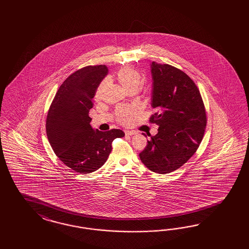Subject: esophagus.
Here are the masks:
<instances>
[{"instance_id":"esophagus-1","label":"esophagus","mask_w":249,"mask_h":249,"mask_svg":"<svg viewBox=\"0 0 249 249\" xmlns=\"http://www.w3.org/2000/svg\"><path fill=\"white\" fill-rule=\"evenodd\" d=\"M125 134L127 136H132L134 135V134H136V131H134V130H125Z\"/></svg>"}]
</instances>
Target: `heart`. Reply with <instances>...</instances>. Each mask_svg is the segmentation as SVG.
<instances>
[{"label":"heart","mask_w":249,"mask_h":249,"mask_svg":"<svg viewBox=\"0 0 249 249\" xmlns=\"http://www.w3.org/2000/svg\"><path fill=\"white\" fill-rule=\"evenodd\" d=\"M117 79L124 89L127 91H136L139 89L142 82V75L134 68H123L117 73ZM107 83V81L105 79L98 86V89L96 91L97 99L101 98L102 92L104 90ZM137 112L138 109L134 107H120L117 110V120L123 125H128L131 122Z\"/></svg>","instance_id":"obj_1"}]
</instances>
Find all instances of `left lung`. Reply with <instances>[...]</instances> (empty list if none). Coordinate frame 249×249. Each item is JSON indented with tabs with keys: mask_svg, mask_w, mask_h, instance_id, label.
<instances>
[{
	"mask_svg": "<svg viewBox=\"0 0 249 249\" xmlns=\"http://www.w3.org/2000/svg\"><path fill=\"white\" fill-rule=\"evenodd\" d=\"M151 107L150 119L159 126L140 159L160 174L172 173L183 165L197 151L204 137L206 113L195 82L180 69L167 64H151ZM144 136L145 134H144Z\"/></svg>",
	"mask_w": 249,
	"mask_h": 249,
	"instance_id": "1",
	"label": "left lung"
}]
</instances>
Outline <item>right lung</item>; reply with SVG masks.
<instances>
[{"label": "right lung", "mask_w": 249, "mask_h": 249, "mask_svg": "<svg viewBox=\"0 0 249 249\" xmlns=\"http://www.w3.org/2000/svg\"><path fill=\"white\" fill-rule=\"evenodd\" d=\"M105 65L81 68L61 85L46 118V135L56 156L80 174H90L103 165L111 143L125 133L113 128L100 131L91 127L92 98L107 74Z\"/></svg>", "instance_id": "1"}]
</instances>
